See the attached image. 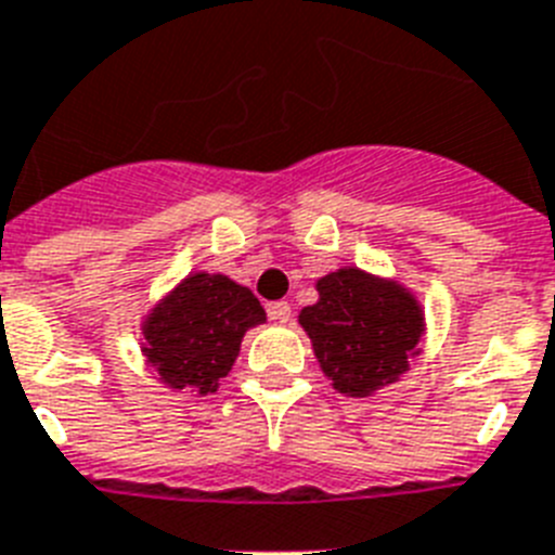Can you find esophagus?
I'll list each match as a JSON object with an SVG mask.
<instances>
[{"label": "esophagus", "mask_w": 555, "mask_h": 555, "mask_svg": "<svg viewBox=\"0 0 555 555\" xmlns=\"http://www.w3.org/2000/svg\"><path fill=\"white\" fill-rule=\"evenodd\" d=\"M268 315L273 321H282V324H285V321H291V315H293L291 301H270V305H268Z\"/></svg>", "instance_id": "1"}]
</instances>
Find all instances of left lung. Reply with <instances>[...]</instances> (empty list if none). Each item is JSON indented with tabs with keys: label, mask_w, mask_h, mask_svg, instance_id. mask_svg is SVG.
Returning a JSON list of instances; mask_svg holds the SVG:
<instances>
[{
	"label": "left lung",
	"mask_w": 555,
	"mask_h": 555,
	"mask_svg": "<svg viewBox=\"0 0 555 555\" xmlns=\"http://www.w3.org/2000/svg\"><path fill=\"white\" fill-rule=\"evenodd\" d=\"M315 287L319 301L305 307L299 321L335 389L366 398L398 380L423 333L412 293L358 268L335 270Z\"/></svg>",
	"instance_id": "1"
}]
</instances>
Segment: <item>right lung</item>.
<instances>
[{
	"label": "right lung",
	"mask_w": 555,
	"mask_h": 555,
	"mask_svg": "<svg viewBox=\"0 0 555 555\" xmlns=\"http://www.w3.org/2000/svg\"><path fill=\"white\" fill-rule=\"evenodd\" d=\"M262 321V305L248 287L220 273H194L152 310L143 352L171 389L211 395L234 366L245 330Z\"/></svg>",
	"instance_id": "1"
}]
</instances>
